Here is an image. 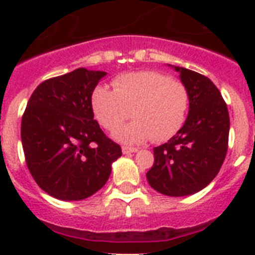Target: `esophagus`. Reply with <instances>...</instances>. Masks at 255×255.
Returning <instances> with one entry per match:
<instances>
[{
    "instance_id": "34e87169",
    "label": "esophagus",
    "mask_w": 255,
    "mask_h": 255,
    "mask_svg": "<svg viewBox=\"0 0 255 255\" xmlns=\"http://www.w3.org/2000/svg\"><path fill=\"white\" fill-rule=\"evenodd\" d=\"M122 151H123L124 155H128V153H133V152L137 151V148H133V147H126V145H123V147H122Z\"/></svg>"
}]
</instances>
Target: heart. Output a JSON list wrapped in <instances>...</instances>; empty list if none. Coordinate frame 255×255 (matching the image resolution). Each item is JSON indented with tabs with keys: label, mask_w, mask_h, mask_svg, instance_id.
<instances>
[{
	"label": "heart",
	"mask_w": 255,
	"mask_h": 255,
	"mask_svg": "<svg viewBox=\"0 0 255 255\" xmlns=\"http://www.w3.org/2000/svg\"><path fill=\"white\" fill-rule=\"evenodd\" d=\"M114 90L99 86L92 92L91 106L96 120L108 131L115 132L123 143L140 144L173 137L185 123L189 92L181 81L157 71H135L120 75Z\"/></svg>",
	"instance_id": "b5f03b06"
}]
</instances>
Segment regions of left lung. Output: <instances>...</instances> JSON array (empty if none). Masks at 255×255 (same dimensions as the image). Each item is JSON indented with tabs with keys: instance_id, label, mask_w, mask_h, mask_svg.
<instances>
[{
	"instance_id": "left-lung-1",
	"label": "left lung",
	"mask_w": 255,
	"mask_h": 255,
	"mask_svg": "<svg viewBox=\"0 0 255 255\" xmlns=\"http://www.w3.org/2000/svg\"><path fill=\"white\" fill-rule=\"evenodd\" d=\"M189 92V112L180 131L153 148L149 185L172 197L189 196L212 182L222 167L229 141V111L221 92L205 75L174 66Z\"/></svg>"
}]
</instances>
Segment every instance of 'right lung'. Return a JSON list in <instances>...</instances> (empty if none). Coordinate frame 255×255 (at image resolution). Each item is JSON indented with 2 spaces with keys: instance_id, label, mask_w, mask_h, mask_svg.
Returning a JSON list of instances; mask_svg holds the SVG:
<instances>
[{
  "instance_id": "right-lung-1",
  "label": "right lung",
  "mask_w": 255,
  "mask_h": 255,
  "mask_svg": "<svg viewBox=\"0 0 255 255\" xmlns=\"http://www.w3.org/2000/svg\"><path fill=\"white\" fill-rule=\"evenodd\" d=\"M104 71L77 69L42 82L30 96L21 123L26 165L41 189L78 201L107 182L122 156L94 120L92 92Z\"/></svg>"
}]
</instances>
